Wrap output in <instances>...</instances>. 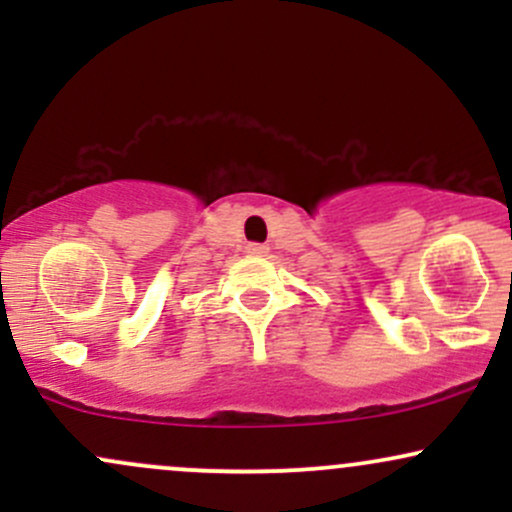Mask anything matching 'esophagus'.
Returning <instances> with one entry per match:
<instances>
[{"label":"esophagus","instance_id":"esophagus-1","mask_svg":"<svg viewBox=\"0 0 512 512\" xmlns=\"http://www.w3.org/2000/svg\"><path fill=\"white\" fill-rule=\"evenodd\" d=\"M245 252H248V255H252V257H264L269 252V248H267V245H260V243H250V245H245Z\"/></svg>","mask_w":512,"mask_h":512}]
</instances>
